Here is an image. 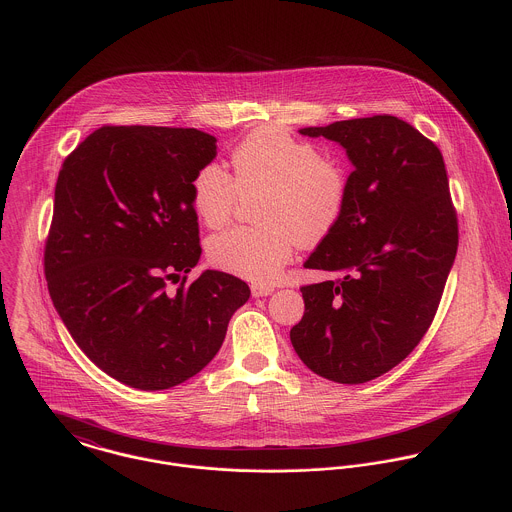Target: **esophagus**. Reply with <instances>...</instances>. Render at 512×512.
Segmentation results:
<instances>
[{"instance_id":"esophagus-1","label":"esophagus","mask_w":512,"mask_h":512,"mask_svg":"<svg viewBox=\"0 0 512 512\" xmlns=\"http://www.w3.org/2000/svg\"><path fill=\"white\" fill-rule=\"evenodd\" d=\"M272 292H274L272 286H262V284H254L252 286V295L254 297H264V295H270Z\"/></svg>"}]
</instances>
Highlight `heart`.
<instances>
[{"mask_svg": "<svg viewBox=\"0 0 512 512\" xmlns=\"http://www.w3.org/2000/svg\"><path fill=\"white\" fill-rule=\"evenodd\" d=\"M232 165L234 175L219 161L199 167L191 181L197 217L219 228L232 217L240 193H264L256 213L264 226L222 230L209 240L207 256L222 272L268 284L292 260L295 242L317 244L339 224L349 181L319 147L278 128H260L242 140Z\"/></svg>", "mask_w": 512, "mask_h": 512, "instance_id": "b5f03b06", "label": "heart"}]
</instances>
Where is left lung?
Returning a JSON list of instances; mask_svg holds the SVG:
<instances>
[{"instance_id":"left-lung-1","label":"left lung","mask_w":512,"mask_h":512,"mask_svg":"<svg viewBox=\"0 0 512 512\" xmlns=\"http://www.w3.org/2000/svg\"><path fill=\"white\" fill-rule=\"evenodd\" d=\"M355 165L339 224L305 268L335 278L301 286L293 349L315 374L363 384L402 363L430 329L459 242L438 146L396 116L301 128Z\"/></svg>"}]
</instances>
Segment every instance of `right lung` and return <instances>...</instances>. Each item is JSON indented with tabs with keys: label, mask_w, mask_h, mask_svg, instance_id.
<instances>
[{
	"label": "right lung",
	"mask_w": 512,
	"mask_h": 512,
	"mask_svg": "<svg viewBox=\"0 0 512 512\" xmlns=\"http://www.w3.org/2000/svg\"><path fill=\"white\" fill-rule=\"evenodd\" d=\"M215 157L217 138L195 128L102 126L59 171L49 295L82 353L132 388L165 390L203 370L250 297L217 270L185 284L201 258L191 181Z\"/></svg>",
	"instance_id": "right-lung-1"
}]
</instances>
